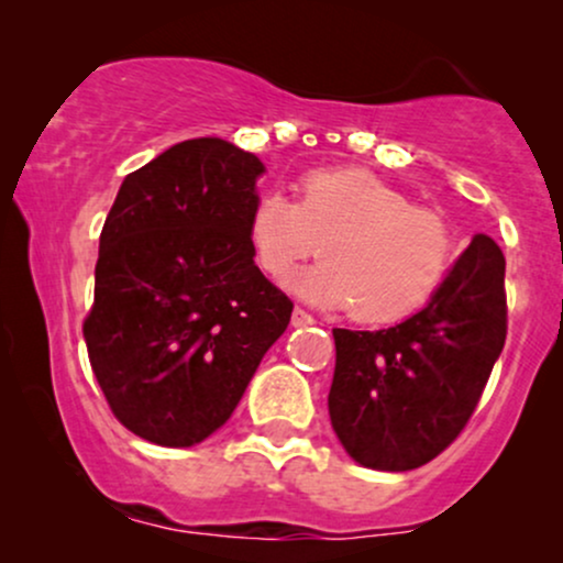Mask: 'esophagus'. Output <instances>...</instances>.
<instances>
[{
  "label": "esophagus",
  "instance_id": "obj_1",
  "mask_svg": "<svg viewBox=\"0 0 563 563\" xmlns=\"http://www.w3.org/2000/svg\"><path fill=\"white\" fill-rule=\"evenodd\" d=\"M290 322H294L296 328H307V325H314V318L307 312V309L296 307L294 314H290Z\"/></svg>",
  "mask_w": 563,
  "mask_h": 563
}]
</instances>
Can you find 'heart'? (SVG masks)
<instances>
[{
    "instance_id": "heart-1",
    "label": "heart",
    "mask_w": 563,
    "mask_h": 563,
    "mask_svg": "<svg viewBox=\"0 0 563 563\" xmlns=\"http://www.w3.org/2000/svg\"><path fill=\"white\" fill-rule=\"evenodd\" d=\"M249 243L256 264L273 277L320 249L325 262L290 286L322 307H352L367 325L421 312L455 260L448 219L365 169L303 174L296 203L283 192H262L251 206Z\"/></svg>"
}]
</instances>
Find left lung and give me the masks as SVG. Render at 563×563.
<instances>
[{"label": "left lung", "instance_id": "obj_1", "mask_svg": "<svg viewBox=\"0 0 563 563\" xmlns=\"http://www.w3.org/2000/svg\"><path fill=\"white\" fill-rule=\"evenodd\" d=\"M508 331L506 256L474 235L421 312L386 331L333 328L328 412L360 466L410 471L466 429Z\"/></svg>", "mask_w": 563, "mask_h": 563}]
</instances>
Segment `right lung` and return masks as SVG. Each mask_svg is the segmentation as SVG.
I'll return each instance as SVG.
<instances>
[{"label":"right lung","mask_w":563,"mask_h":563,"mask_svg":"<svg viewBox=\"0 0 563 563\" xmlns=\"http://www.w3.org/2000/svg\"><path fill=\"white\" fill-rule=\"evenodd\" d=\"M262 172L228 140H185L126 174L102 224L89 365L113 416L161 448L224 426L290 322L249 243Z\"/></svg>","instance_id":"right-lung-1"}]
</instances>
